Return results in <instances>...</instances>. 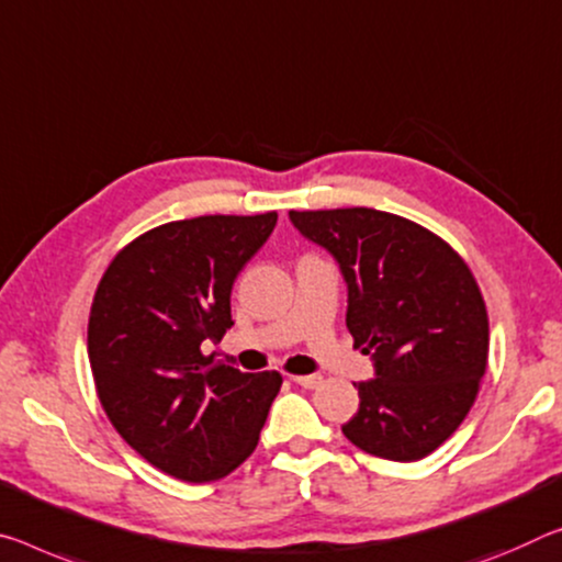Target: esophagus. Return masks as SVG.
Returning <instances> with one entry per match:
<instances>
[{
	"label": "esophagus",
	"mask_w": 562,
	"mask_h": 562,
	"mask_svg": "<svg viewBox=\"0 0 562 562\" xmlns=\"http://www.w3.org/2000/svg\"><path fill=\"white\" fill-rule=\"evenodd\" d=\"M292 382H295V385H300V387L313 390V387L319 385V382H323V378H319V375H292Z\"/></svg>",
	"instance_id": "34e87169"
}]
</instances>
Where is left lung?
Returning a JSON list of instances; mask_svg holds the SVG:
<instances>
[{
    "instance_id": "left-lung-1",
    "label": "left lung",
    "mask_w": 562,
    "mask_h": 562,
    "mask_svg": "<svg viewBox=\"0 0 562 562\" xmlns=\"http://www.w3.org/2000/svg\"><path fill=\"white\" fill-rule=\"evenodd\" d=\"M290 220L340 262L347 329L375 360L378 378L355 385L345 438L382 460L430 456L465 420L487 368V310L468 262L393 212L290 210Z\"/></svg>"
}]
</instances>
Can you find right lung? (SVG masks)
Listing matches in <instances>:
<instances>
[{
    "label": "right lung",
    "mask_w": 562,
    "mask_h": 562,
    "mask_svg": "<svg viewBox=\"0 0 562 562\" xmlns=\"http://www.w3.org/2000/svg\"><path fill=\"white\" fill-rule=\"evenodd\" d=\"M278 212L202 215L147 229L97 284L87 352L97 397L124 442L184 483H212L252 456L278 370L212 362L202 342L233 327L229 292Z\"/></svg>",
    "instance_id": "obj_1"
}]
</instances>
